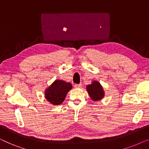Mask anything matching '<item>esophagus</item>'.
<instances>
[{
	"label": "esophagus",
	"instance_id": "34e87169",
	"mask_svg": "<svg viewBox=\"0 0 149 149\" xmlns=\"http://www.w3.org/2000/svg\"><path fill=\"white\" fill-rule=\"evenodd\" d=\"M81 86H82V84H75L74 85V87L75 88H79V87H81Z\"/></svg>",
	"mask_w": 149,
	"mask_h": 149
}]
</instances>
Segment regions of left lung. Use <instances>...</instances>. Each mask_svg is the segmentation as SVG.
Wrapping results in <instances>:
<instances>
[{
  "mask_svg": "<svg viewBox=\"0 0 149 149\" xmlns=\"http://www.w3.org/2000/svg\"><path fill=\"white\" fill-rule=\"evenodd\" d=\"M87 91L89 95H90L91 100L94 101H97L102 99L104 95L102 87L100 83L96 81H93L91 85H87Z\"/></svg>",
  "mask_w": 149,
  "mask_h": 149,
  "instance_id": "obj_1",
  "label": "left lung"
}]
</instances>
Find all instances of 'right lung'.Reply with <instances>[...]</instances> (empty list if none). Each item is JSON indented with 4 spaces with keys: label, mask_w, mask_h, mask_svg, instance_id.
<instances>
[{
    "label": "right lung",
    "mask_w": 149,
    "mask_h": 149,
    "mask_svg": "<svg viewBox=\"0 0 149 149\" xmlns=\"http://www.w3.org/2000/svg\"><path fill=\"white\" fill-rule=\"evenodd\" d=\"M72 87L70 83H66L62 80L55 81L45 90L46 99L54 105L60 104Z\"/></svg>",
    "instance_id": "right-lung-1"
}]
</instances>
